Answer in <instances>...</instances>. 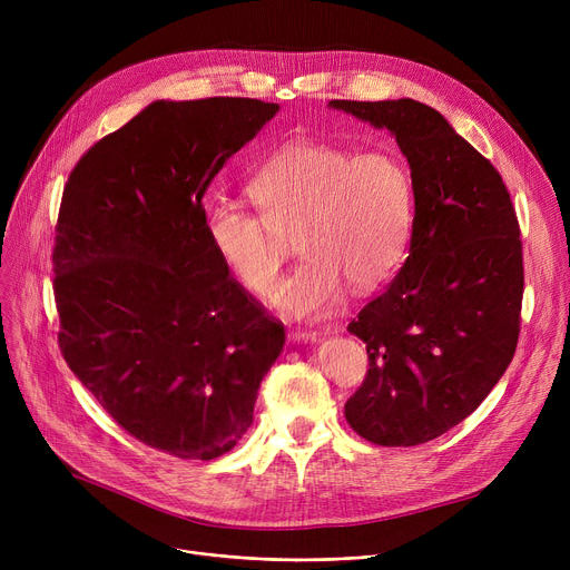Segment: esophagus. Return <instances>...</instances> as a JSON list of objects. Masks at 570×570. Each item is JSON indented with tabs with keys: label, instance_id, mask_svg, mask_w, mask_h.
Instances as JSON below:
<instances>
[{
	"label": "esophagus",
	"instance_id": "esophagus-1",
	"mask_svg": "<svg viewBox=\"0 0 570 570\" xmlns=\"http://www.w3.org/2000/svg\"><path fill=\"white\" fill-rule=\"evenodd\" d=\"M288 340L291 342H314L316 333L314 331H301V327H293V331L288 333Z\"/></svg>",
	"mask_w": 570,
	"mask_h": 570
}]
</instances>
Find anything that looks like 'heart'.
<instances>
[{
    "instance_id": "b5f03b06",
    "label": "heart",
    "mask_w": 570,
    "mask_h": 570,
    "mask_svg": "<svg viewBox=\"0 0 570 570\" xmlns=\"http://www.w3.org/2000/svg\"><path fill=\"white\" fill-rule=\"evenodd\" d=\"M247 191L258 213L205 203L207 245L239 286L263 297L295 233L305 258L275 291V305L295 318L335 307L346 284L353 293L376 288L411 245L415 185L395 149L291 140L256 168Z\"/></svg>"
}]
</instances>
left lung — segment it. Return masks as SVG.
Instances as JSON below:
<instances>
[{
	"label": "left lung",
	"mask_w": 570,
	"mask_h": 570,
	"mask_svg": "<svg viewBox=\"0 0 570 570\" xmlns=\"http://www.w3.org/2000/svg\"><path fill=\"white\" fill-rule=\"evenodd\" d=\"M331 108L391 131L415 185L409 256L348 323L367 344L370 370L344 415L376 445H417L481 406L513 361L520 224L499 170L439 110L413 99Z\"/></svg>",
	"instance_id": "obj_1"
}]
</instances>
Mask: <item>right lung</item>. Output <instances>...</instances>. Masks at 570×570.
Here are the masks:
<instances>
[{"mask_svg":"<svg viewBox=\"0 0 570 570\" xmlns=\"http://www.w3.org/2000/svg\"><path fill=\"white\" fill-rule=\"evenodd\" d=\"M239 97L155 101L69 175L55 228L59 348L112 421L179 460H215L254 421L284 325L228 277L203 194L277 115Z\"/></svg>","mask_w":570,"mask_h":570,"instance_id":"add662e5","label":"right lung"}]
</instances>
